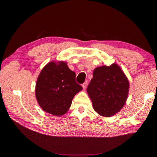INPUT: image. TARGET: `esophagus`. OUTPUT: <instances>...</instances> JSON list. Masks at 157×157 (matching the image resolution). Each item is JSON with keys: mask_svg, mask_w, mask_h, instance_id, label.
Returning <instances> with one entry per match:
<instances>
[{"mask_svg": "<svg viewBox=\"0 0 157 157\" xmlns=\"http://www.w3.org/2000/svg\"><path fill=\"white\" fill-rule=\"evenodd\" d=\"M87 84H88V82L87 81H86V82H84L83 84H82V87H83V89H85L86 88V86H87Z\"/></svg>", "mask_w": 157, "mask_h": 157, "instance_id": "obj_1", "label": "esophagus"}]
</instances>
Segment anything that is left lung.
Masks as SVG:
<instances>
[{
    "label": "left lung",
    "instance_id": "1",
    "mask_svg": "<svg viewBox=\"0 0 157 157\" xmlns=\"http://www.w3.org/2000/svg\"><path fill=\"white\" fill-rule=\"evenodd\" d=\"M129 86L125 75L118 65L113 63L95 68L86 90L94 110L101 116L111 117L125 104Z\"/></svg>",
    "mask_w": 157,
    "mask_h": 157
}]
</instances>
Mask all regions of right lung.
Returning <instances> with one entry per match:
<instances>
[{
    "mask_svg": "<svg viewBox=\"0 0 157 157\" xmlns=\"http://www.w3.org/2000/svg\"><path fill=\"white\" fill-rule=\"evenodd\" d=\"M82 89L75 81V73L67 63L50 62L42 69L35 89L39 105L44 111L54 116L67 112L76 94Z\"/></svg>",
    "mask_w": 157,
    "mask_h": 157,
    "instance_id": "add662e5",
    "label": "right lung"
}]
</instances>
